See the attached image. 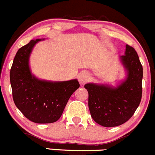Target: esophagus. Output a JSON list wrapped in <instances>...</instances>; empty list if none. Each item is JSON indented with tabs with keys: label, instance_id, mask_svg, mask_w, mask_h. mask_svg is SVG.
I'll list each match as a JSON object with an SVG mask.
<instances>
[{
	"label": "esophagus",
	"instance_id": "esophagus-1",
	"mask_svg": "<svg viewBox=\"0 0 155 155\" xmlns=\"http://www.w3.org/2000/svg\"><path fill=\"white\" fill-rule=\"evenodd\" d=\"M89 78H90V75L87 71H81L78 75V79H79L81 85L86 83L87 81L89 80Z\"/></svg>",
	"mask_w": 155,
	"mask_h": 155
}]
</instances>
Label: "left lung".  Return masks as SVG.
<instances>
[{
  "label": "left lung",
  "instance_id": "1",
  "mask_svg": "<svg viewBox=\"0 0 155 155\" xmlns=\"http://www.w3.org/2000/svg\"><path fill=\"white\" fill-rule=\"evenodd\" d=\"M120 61L126 76L116 86L87 83L88 108L95 122L107 127L119 126L127 121L138 108L142 98L143 66L134 48L126 45Z\"/></svg>",
  "mask_w": 155,
  "mask_h": 155
}]
</instances>
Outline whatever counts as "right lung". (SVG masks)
Here are the masks:
<instances>
[{"label": "right lung", "instance_id": "1", "mask_svg": "<svg viewBox=\"0 0 155 155\" xmlns=\"http://www.w3.org/2000/svg\"><path fill=\"white\" fill-rule=\"evenodd\" d=\"M32 40L17 51L10 73L12 98L16 107L30 121L38 124L60 118L73 92L79 87L76 79L53 82L40 79L31 73L29 59L38 42Z\"/></svg>", "mask_w": 155, "mask_h": 155}]
</instances>
